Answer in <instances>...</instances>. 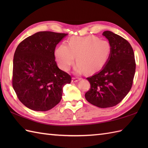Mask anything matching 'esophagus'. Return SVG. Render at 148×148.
I'll return each instance as SVG.
<instances>
[{
    "label": "esophagus",
    "mask_w": 148,
    "mask_h": 148,
    "mask_svg": "<svg viewBox=\"0 0 148 148\" xmlns=\"http://www.w3.org/2000/svg\"><path fill=\"white\" fill-rule=\"evenodd\" d=\"M79 79H77V78L76 77H72V83H76V82H77V81H79Z\"/></svg>",
    "instance_id": "34e87169"
}]
</instances>
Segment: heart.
Masks as SVG:
<instances>
[{
  "label": "heart",
  "instance_id": "1",
  "mask_svg": "<svg viewBox=\"0 0 148 148\" xmlns=\"http://www.w3.org/2000/svg\"><path fill=\"white\" fill-rule=\"evenodd\" d=\"M111 46L106 40L94 36L73 37L67 45L62 44L56 49L55 59L62 71H68L76 57L75 71L81 74L86 71L92 74L104 67L111 55Z\"/></svg>",
  "mask_w": 148,
  "mask_h": 148
}]
</instances>
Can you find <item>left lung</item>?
<instances>
[{"label": "left lung", "mask_w": 148, "mask_h": 148, "mask_svg": "<svg viewBox=\"0 0 148 148\" xmlns=\"http://www.w3.org/2000/svg\"><path fill=\"white\" fill-rule=\"evenodd\" d=\"M102 35L111 45V55L101 71L86 78L90 89L85 98L93 106L107 108L117 105L130 92L136 61L134 50L126 39L111 31H105Z\"/></svg>", "instance_id": "left-lung-1"}]
</instances>
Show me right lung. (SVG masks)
<instances>
[{"label": "right lung", "instance_id": "right-lung-1", "mask_svg": "<svg viewBox=\"0 0 148 148\" xmlns=\"http://www.w3.org/2000/svg\"><path fill=\"white\" fill-rule=\"evenodd\" d=\"M67 34L39 32L19 44L13 58L12 87L27 108L46 111L60 102L71 77L55 62V50Z\"/></svg>", "mask_w": 148, "mask_h": 148}]
</instances>
